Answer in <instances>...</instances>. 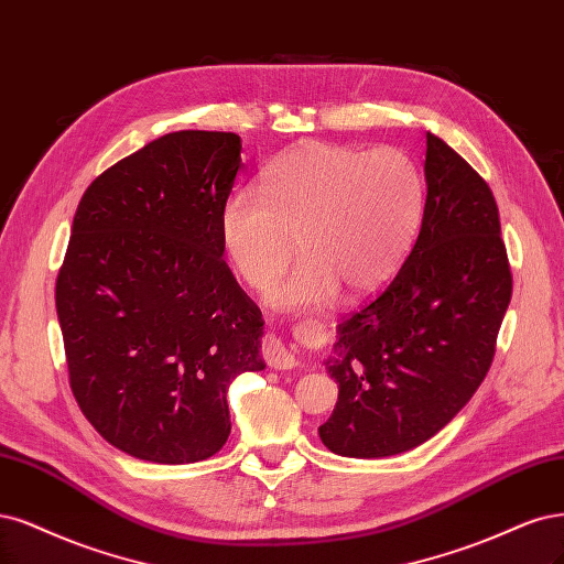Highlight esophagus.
Here are the masks:
<instances>
[{
  "mask_svg": "<svg viewBox=\"0 0 564 564\" xmlns=\"http://www.w3.org/2000/svg\"><path fill=\"white\" fill-rule=\"evenodd\" d=\"M263 359L275 371H291V368L299 366L296 355L280 338H268L263 343Z\"/></svg>",
  "mask_w": 564,
  "mask_h": 564,
  "instance_id": "34e87169",
  "label": "esophagus"
}]
</instances>
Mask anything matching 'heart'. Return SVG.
Listing matches in <instances>:
<instances>
[{
	"instance_id": "heart-1",
	"label": "heart",
	"mask_w": 564,
	"mask_h": 564,
	"mask_svg": "<svg viewBox=\"0 0 564 564\" xmlns=\"http://www.w3.org/2000/svg\"><path fill=\"white\" fill-rule=\"evenodd\" d=\"M422 198V174L401 149L303 142L265 170L261 196H228L221 242L236 273L263 286L294 257L299 238L305 259L265 301L280 310L324 305L340 289L368 294L397 273L415 240Z\"/></svg>"
}]
</instances>
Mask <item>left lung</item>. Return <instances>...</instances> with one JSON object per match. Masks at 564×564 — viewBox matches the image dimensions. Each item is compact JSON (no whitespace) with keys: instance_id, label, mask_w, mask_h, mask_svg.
<instances>
[{"instance_id":"obj_1","label":"left lung","mask_w":564,"mask_h":564,"mask_svg":"<svg viewBox=\"0 0 564 564\" xmlns=\"http://www.w3.org/2000/svg\"><path fill=\"white\" fill-rule=\"evenodd\" d=\"M424 182L405 261L338 324L324 361L338 401L319 438L343 457H392L430 441L467 405L495 357L513 282L492 191L432 132Z\"/></svg>"}]
</instances>
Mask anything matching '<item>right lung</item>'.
<instances>
[{
  "label": "right lung",
  "mask_w": 564,
  "mask_h": 564,
  "mask_svg": "<svg viewBox=\"0 0 564 564\" xmlns=\"http://www.w3.org/2000/svg\"><path fill=\"white\" fill-rule=\"evenodd\" d=\"M240 153L236 132H170L76 207L55 282L69 387L97 434L138 459L219 453L230 382L265 368L261 310L221 259Z\"/></svg>",
  "instance_id": "1"
}]
</instances>
